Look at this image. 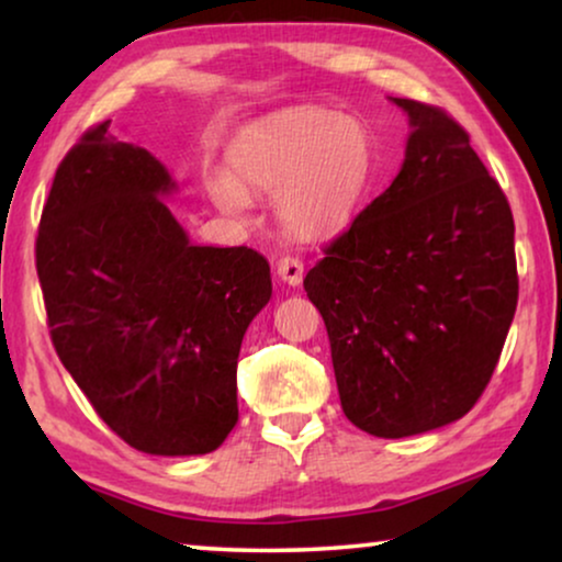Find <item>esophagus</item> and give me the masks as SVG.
<instances>
[{
  "instance_id": "34e87169",
  "label": "esophagus",
  "mask_w": 562,
  "mask_h": 562,
  "mask_svg": "<svg viewBox=\"0 0 562 562\" xmlns=\"http://www.w3.org/2000/svg\"><path fill=\"white\" fill-rule=\"evenodd\" d=\"M276 273H279V279L283 283H289V286H299L304 279V263L294 256H283L279 263H276Z\"/></svg>"
}]
</instances>
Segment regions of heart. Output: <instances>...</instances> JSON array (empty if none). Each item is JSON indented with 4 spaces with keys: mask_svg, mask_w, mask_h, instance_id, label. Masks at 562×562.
I'll list each match as a JSON object with an SVG mask.
<instances>
[{
    "mask_svg": "<svg viewBox=\"0 0 562 562\" xmlns=\"http://www.w3.org/2000/svg\"><path fill=\"white\" fill-rule=\"evenodd\" d=\"M229 179L212 183L225 214L245 217L248 191L276 194V217L302 240L337 235L375 171L371 127L325 106H294L250 122L227 148Z\"/></svg>",
    "mask_w": 562,
    "mask_h": 562,
    "instance_id": "heart-1",
    "label": "heart"
}]
</instances>
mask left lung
I'll use <instances>...</instances> for the list:
<instances>
[{
  "label": "left lung",
  "instance_id": "8db88e82",
  "mask_svg": "<svg viewBox=\"0 0 562 562\" xmlns=\"http://www.w3.org/2000/svg\"><path fill=\"white\" fill-rule=\"evenodd\" d=\"M394 104L412 125L402 171L304 279L345 417L389 440L473 409L519 299L512 206L471 135L440 106Z\"/></svg>",
  "mask_w": 562,
  "mask_h": 562
}]
</instances>
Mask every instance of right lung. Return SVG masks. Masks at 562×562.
<instances>
[{"label": "right lung", "mask_w": 562, "mask_h": 562, "mask_svg": "<svg viewBox=\"0 0 562 562\" xmlns=\"http://www.w3.org/2000/svg\"><path fill=\"white\" fill-rule=\"evenodd\" d=\"M166 166L99 122L60 160L35 240L50 340L130 448L204 456L237 422V356L271 299L252 248L194 245Z\"/></svg>", "instance_id": "1"}]
</instances>
